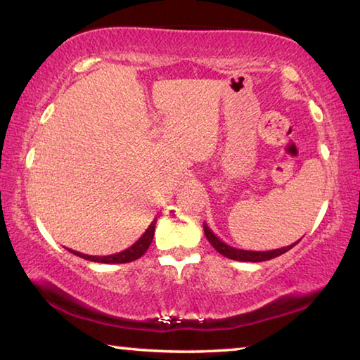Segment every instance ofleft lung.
<instances>
[{"instance_id": "8db88e82", "label": "left lung", "mask_w": 360, "mask_h": 360, "mask_svg": "<svg viewBox=\"0 0 360 360\" xmlns=\"http://www.w3.org/2000/svg\"><path fill=\"white\" fill-rule=\"evenodd\" d=\"M203 229H205L206 238H208L211 246L214 248L219 254H222L224 257H229L231 260H240V262H265V260L275 259V257H278V255L288 252L289 249L294 248L298 243L297 241L290 246L273 249V251H245V249L233 248V246L227 245V243H224L221 238H219V236H216V233H212V230L206 224H203Z\"/></svg>"}]
</instances>
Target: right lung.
Wrapping results in <instances>:
<instances>
[{
  "instance_id": "obj_1",
  "label": "right lung",
  "mask_w": 360,
  "mask_h": 360,
  "mask_svg": "<svg viewBox=\"0 0 360 360\" xmlns=\"http://www.w3.org/2000/svg\"><path fill=\"white\" fill-rule=\"evenodd\" d=\"M155 224H157V219L150 222V225L148 227V230L144 231L141 238H139L135 245H131L129 249H125V251L117 252V254H111V255H89V254H82V252H77V251H72V249H68L70 252H72L77 257H82L85 260H90V262H98V264H129V262H133L141 257V255L148 251L152 238H154V233H155Z\"/></svg>"
}]
</instances>
